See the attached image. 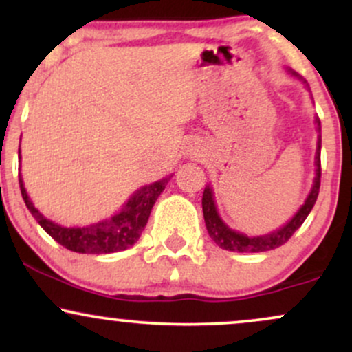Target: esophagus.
Masks as SVG:
<instances>
[{"label": "esophagus", "mask_w": 352, "mask_h": 352, "mask_svg": "<svg viewBox=\"0 0 352 352\" xmlns=\"http://www.w3.org/2000/svg\"><path fill=\"white\" fill-rule=\"evenodd\" d=\"M185 153H187L190 159H197V157L200 155V148L197 147V145L192 144V145H188L187 151H185Z\"/></svg>", "instance_id": "esophagus-1"}]
</instances>
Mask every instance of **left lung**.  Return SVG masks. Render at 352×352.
Instances as JSON below:
<instances>
[{"label": "left lung", "mask_w": 352, "mask_h": 352, "mask_svg": "<svg viewBox=\"0 0 352 352\" xmlns=\"http://www.w3.org/2000/svg\"><path fill=\"white\" fill-rule=\"evenodd\" d=\"M293 76H298L296 72L292 71ZM300 78V76H298ZM306 82V80H305ZM318 124V147H316V177H314L313 187L306 199L305 204L301 205V208L298 210L296 215L286 225H283L281 228L274 230V232L268 233V235L261 236H248L243 233L235 232L223 223L220 215H218L215 200H213V192L207 185L204 190V197H201V208H204V218L205 225H207L208 235L220 248L228 250V252H240V253H260V252H268V250H274L278 246L285 245L289 238L293 236V233L301 227L302 221L306 220V217L309 215V212L313 210L314 204H316L318 193H319V185H321V120L316 117Z\"/></svg>", "instance_id": "left-lung-1"}]
</instances>
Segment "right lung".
<instances>
[{"label": "right lung", "instance_id": "add662e5", "mask_svg": "<svg viewBox=\"0 0 352 352\" xmlns=\"http://www.w3.org/2000/svg\"><path fill=\"white\" fill-rule=\"evenodd\" d=\"M170 177H165L162 180H157L139 188L114 217L82 228L60 227L44 217L26 193L21 175H19V188H21L23 200L31 215L44 228V232L54 238L59 245L76 253L100 254L122 252V250L131 248L139 240L140 233L144 232L148 217H151L153 204L165 190V185L168 184Z\"/></svg>", "mask_w": 352, "mask_h": 352}]
</instances>
